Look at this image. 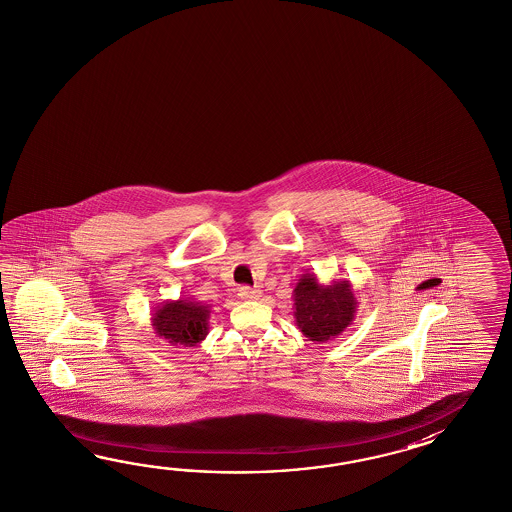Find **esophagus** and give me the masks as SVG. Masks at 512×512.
<instances>
[{"instance_id": "1", "label": "esophagus", "mask_w": 512, "mask_h": 512, "mask_svg": "<svg viewBox=\"0 0 512 512\" xmlns=\"http://www.w3.org/2000/svg\"><path fill=\"white\" fill-rule=\"evenodd\" d=\"M238 296L243 300H258L261 296L260 289H251V287H240L238 289Z\"/></svg>"}]
</instances>
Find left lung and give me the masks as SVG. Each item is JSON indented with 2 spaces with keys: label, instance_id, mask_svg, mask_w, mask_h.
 Segmentation results:
<instances>
[{
  "label": "left lung",
  "instance_id": "1",
  "mask_svg": "<svg viewBox=\"0 0 512 512\" xmlns=\"http://www.w3.org/2000/svg\"><path fill=\"white\" fill-rule=\"evenodd\" d=\"M355 294L346 278L320 283L315 272H305L294 285V322L315 344L333 340L355 320L359 304Z\"/></svg>",
  "mask_w": 512,
  "mask_h": 512
}]
</instances>
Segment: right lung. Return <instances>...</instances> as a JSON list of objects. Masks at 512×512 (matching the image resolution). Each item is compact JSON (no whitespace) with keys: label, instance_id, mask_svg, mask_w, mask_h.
<instances>
[{"label":"right lung","instance_id":"add662e5","mask_svg":"<svg viewBox=\"0 0 512 512\" xmlns=\"http://www.w3.org/2000/svg\"><path fill=\"white\" fill-rule=\"evenodd\" d=\"M210 305L197 302L196 298H177L157 305L152 313L155 335L170 346L194 348L208 335Z\"/></svg>","mask_w":512,"mask_h":512}]
</instances>
